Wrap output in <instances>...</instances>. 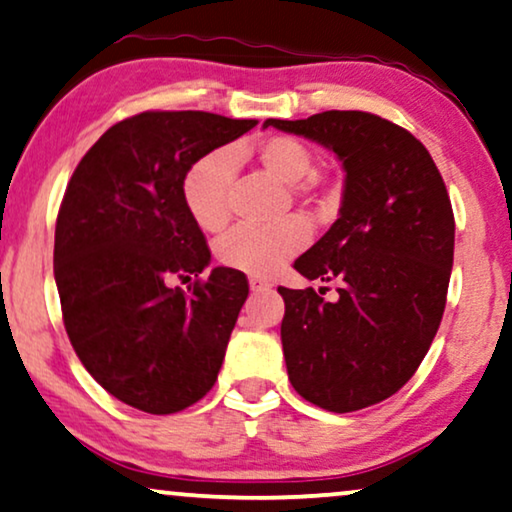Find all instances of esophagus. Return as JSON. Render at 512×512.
<instances>
[{"mask_svg": "<svg viewBox=\"0 0 512 512\" xmlns=\"http://www.w3.org/2000/svg\"><path fill=\"white\" fill-rule=\"evenodd\" d=\"M250 290H252V292H264V290H271V283L262 281V278H250Z\"/></svg>", "mask_w": 512, "mask_h": 512, "instance_id": "esophagus-1", "label": "esophagus"}]
</instances>
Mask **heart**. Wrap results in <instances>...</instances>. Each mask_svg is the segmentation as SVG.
Instances as JSON below:
<instances>
[{"label": "heart", "mask_w": 512, "mask_h": 512, "mask_svg": "<svg viewBox=\"0 0 512 512\" xmlns=\"http://www.w3.org/2000/svg\"><path fill=\"white\" fill-rule=\"evenodd\" d=\"M252 159L264 173L290 187L302 201H323V180L313 173L316 156L304 140L269 135L252 147ZM236 175V154L215 149L192 163L182 180V199L194 224L208 234L229 222V189ZM309 243V224L302 217H285L269 227L241 224L217 243V260L224 267L250 276H271Z\"/></svg>", "instance_id": "obj_1"}]
</instances>
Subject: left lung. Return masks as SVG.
<instances>
[{
    "instance_id": "8db88e82",
    "label": "left lung",
    "mask_w": 512,
    "mask_h": 512,
    "mask_svg": "<svg viewBox=\"0 0 512 512\" xmlns=\"http://www.w3.org/2000/svg\"><path fill=\"white\" fill-rule=\"evenodd\" d=\"M337 154L346 180L337 222L295 262L313 288H278L283 356L295 391L327 412H356L400 391L431 349L454 262V213L428 149L370 112L267 119Z\"/></svg>"
}]
</instances>
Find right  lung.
I'll return each instance as SVG.
<instances>
[{"label": "right lung", "instance_id": "right-lung-1", "mask_svg": "<svg viewBox=\"0 0 512 512\" xmlns=\"http://www.w3.org/2000/svg\"><path fill=\"white\" fill-rule=\"evenodd\" d=\"M255 126L210 112L135 114L100 135L65 189L53 274L67 337L88 374L135 410L180 412L217 381L248 281L215 267L189 295L170 288L210 264L182 180Z\"/></svg>", "mask_w": 512, "mask_h": 512}]
</instances>
